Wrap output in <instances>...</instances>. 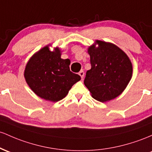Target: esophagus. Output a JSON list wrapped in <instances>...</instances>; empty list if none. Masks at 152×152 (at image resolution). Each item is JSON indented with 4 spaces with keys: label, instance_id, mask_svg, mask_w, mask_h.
I'll list each match as a JSON object with an SVG mask.
<instances>
[{
    "label": "esophagus",
    "instance_id": "esophagus-1",
    "mask_svg": "<svg viewBox=\"0 0 152 152\" xmlns=\"http://www.w3.org/2000/svg\"><path fill=\"white\" fill-rule=\"evenodd\" d=\"M84 75H85L84 72H83V70L80 71V72H79V75L81 77V79H82V80H83V77H84Z\"/></svg>",
    "mask_w": 152,
    "mask_h": 152
}]
</instances>
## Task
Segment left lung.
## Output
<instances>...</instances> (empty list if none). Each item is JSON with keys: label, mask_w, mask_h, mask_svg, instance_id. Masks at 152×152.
I'll use <instances>...</instances> for the list:
<instances>
[{"label": "left lung", "mask_w": 152, "mask_h": 152, "mask_svg": "<svg viewBox=\"0 0 152 152\" xmlns=\"http://www.w3.org/2000/svg\"><path fill=\"white\" fill-rule=\"evenodd\" d=\"M98 47L88 49L91 69L84 84L92 97L100 102L116 98L125 90L132 76V64L124 52L113 44L96 41Z\"/></svg>", "instance_id": "8db88e82"}]
</instances>
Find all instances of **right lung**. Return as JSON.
Listing matches in <instances>:
<instances>
[{"mask_svg": "<svg viewBox=\"0 0 152 152\" xmlns=\"http://www.w3.org/2000/svg\"><path fill=\"white\" fill-rule=\"evenodd\" d=\"M69 64V59L61 58L59 49L51 52L47 46L27 63L26 81L40 98L57 102L66 97L72 85L81 79L79 75L70 71Z\"/></svg>", "mask_w": 152, "mask_h": 152, "instance_id": "add662e5", "label": "right lung"}]
</instances>
